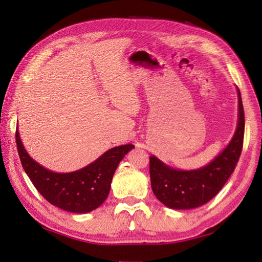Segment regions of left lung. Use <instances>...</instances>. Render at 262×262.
<instances>
[{
  "mask_svg": "<svg viewBox=\"0 0 262 262\" xmlns=\"http://www.w3.org/2000/svg\"><path fill=\"white\" fill-rule=\"evenodd\" d=\"M238 90V125L228 147L198 170L181 171L150 156V180L156 198L172 209H193L210 201L232 174L241 157L245 129L243 101Z\"/></svg>",
  "mask_w": 262,
  "mask_h": 262,
  "instance_id": "1",
  "label": "left lung"
}]
</instances>
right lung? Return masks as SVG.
<instances>
[{
	"mask_svg": "<svg viewBox=\"0 0 262 262\" xmlns=\"http://www.w3.org/2000/svg\"><path fill=\"white\" fill-rule=\"evenodd\" d=\"M16 143L21 165L38 192L53 206L77 214L92 211L106 200L119 163L134 148L133 144L115 147L81 170L56 173L30 157L18 129H16Z\"/></svg>",
	"mask_w": 262,
	"mask_h": 262,
	"instance_id": "add662e5",
	"label": "right lung"
}]
</instances>
